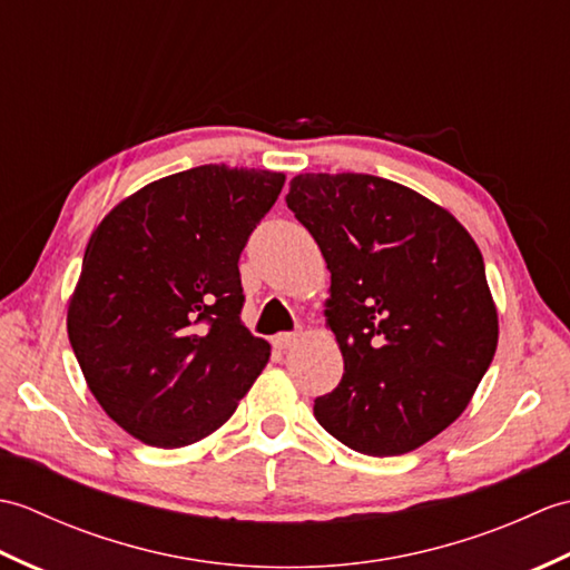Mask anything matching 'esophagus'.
Wrapping results in <instances>:
<instances>
[{
  "label": "esophagus",
  "mask_w": 570,
  "mask_h": 570,
  "mask_svg": "<svg viewBox=\"0 0 570 570\" xmlns=\"http://www.w3.org/2000/svg\"><path fill=\"white\" fill-rule=\"evenodd\" d=\"M298 341H301V333H278L272 337V345L276 350H288V347H294Z\"/></svg>",
  "instance_id": "1"
}]
</instances>
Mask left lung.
Instances as JSON below:
<instances>
[{"label":"left lung","mask_w":570,"mask_h":570,"mask_svg":"<svg viewBox=\"0 0 570 570\" xmlns=\"http://www.w3.org/2000/svg\"><path fill=\"white\" fill-rule=\"evenodd\" d=\"M286 205L331 269L325 323L345 360L313 404L365 455H404L463 414L498 350L485 262L441 205L370 174H301Z\"/></svg>","instance_id":"8db88e82"}]
</instances>
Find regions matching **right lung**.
Masks as SVG:
<instances>
[{
  "label": "right lung",
  "instance_id": "obj_1",
  "mask_svg": "<svg viewBox=\"0 0 570 570\" xmlns=\"http://www.w3.org/2000/svg\"><path fill=\"white\" fill-rule=\"evenodd\" d=\"M284 180L196 166L144 186L92 233L68 337L92 396L135 439L196 443L259 377L269 343L242 325L237 262Z\"/></svg>",
  "mask_w": 570,
  "mask_h": 570
}]
</instances>
